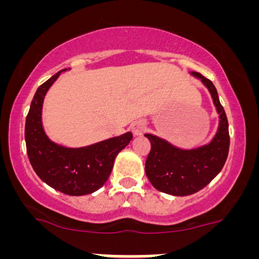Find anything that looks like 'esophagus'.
Segmentation results:
<instances>
[{
    "label": "esophagus",
    "mask_w": 259,
    "mask_h": 259,
    "mask_svg": "<svg viewBox=\"0 0 259 259\" xmlns=\"http://www.w3.org/2000/svg\"><path fill=\"white\" fill-rule=\"evenodd\" d=\"M145 126L146 125L143 120H137V121L133 122L132 126H130V129H132L133 134L134 135H140L145 130Z\"/></svg>",
    "instance_id": "34e87169"
}]
</instances>
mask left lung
<instances>
[{
    "label": "left lung",
    "mask_w": 259,
    "mask_h": 259,
    "mask_svg": "<svg viewBox=\"0 0 259 259\" xmlns=\"http://www.w3.org/2000/svg\"><path fill=\"white\" fill-rule=\"evenodd\" d=\"M193 75L207 86L219 114V127L214 139L208 145L183 150L155 135L145 134L151 144L145 161L146 177L155 189L178 197L194 194L209 184L224 166L229 151L228 120L215 86L199 72Z\"/></svg>",
    "instance_id": "8db88e82"
}]
</instances>
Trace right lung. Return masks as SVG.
I'll return each instance as SVG.
<instances>
[{"label":"right lung","instance_id":"1","mask_svg":"<svg viewBox=\"0 0 259 259\" xmlns=\"http://www.w3.org/2000/svg\"><path fill=\"white\" fill-rule=\"evenodd\" d=\"M66 70V69H65ZM61 70V71H65ZM38 86L26 116L27 155L38 178L67 195H85L103 187L113 170L114 160L133 139L132 133L85 148H65L46 137L41 122L44 98L60 72Z\"/></svg>","mask_w":259,"mask_h":259}]
</instances>
